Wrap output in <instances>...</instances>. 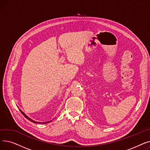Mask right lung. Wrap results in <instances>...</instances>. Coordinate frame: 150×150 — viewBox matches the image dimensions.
Here are the masks:
<instances>
[{
	"instance_id": "obj_1",
	"label": "right lung",
	"mask_w": 150,
	"mask_h": 150,
	"mask_svg": "<svg viewBox=\"0 0 150 150\" xmlns=\"http://www.w3.org/2000/svg\"><path fill=\"white\" fill-rule=\"evenodd\" d=\"M20 110V111H21V112L23 114V115L27 119H28V120H30V122H33V123H38V124H45V123H50V122H52V120H50V121H48V122H35V120H32L31 119H30V118H29L24 112H22L21 109H19Z\"/></svg>"
}]
</instances>
